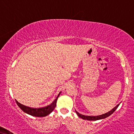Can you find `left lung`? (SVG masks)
<instances>
[{"label": "left lung", "instance_id": "left-lung-1", "mask_svg": "<svg viewBox=\"0 0 134 134\" xmlns=\"http://www.w3.org/2000/svg\"><path fill=\"white\" fill-rule=\"evenodd\" d=\"M120 104H119L118 105L115 106V107H114L112 110L109 111V112H107V113L102 114V115H97V116H91V115H82L81 114H79L78 112H77L75 110V112L77 114V115L79 117L82 118V119H84V120H100V119H104L107 118V117L110 116L111 114H112L115 112V110L117 109V107H119Z\"/></svg>", "mask_w": 134, "mask_h": 134}]
</instances>
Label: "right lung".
<instances>
[{
  "label": "right lung",
  "instance_id": "add662e5",
  "mask_svg": "<svg viewBox=\"0 0 134 134\" xmlns=\"http://www.w3.org/2000/svg\"><path fill=\"white\" fill-rule=\"evenodd\" d=\"M61 92L58 94V96L56 99L51 103L49 105L46 106V107H43L41 108H32L30 107H27V106L21 104L19 103L17 100H15V102L17 103V105L24 111V112L27 114L32 116H35V117H46V116L48 115L54 110L56 106V103H57V100L58 97L60 96Z\"/></svg>",
  "mask_w": 134,
  "mask_h": 134
}]
</instances>
